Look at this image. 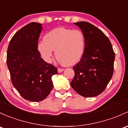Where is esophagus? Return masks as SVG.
<instances>
[{
    "instance_id": "1",
    "label": "esophagus",
    "mask_w": 128,
    "mask_h": 128,
    "mask_svg": "<svg viewBox=\"0 0 128 128\" xmlns=\"http://www.w3.org/2000/svg\"><path fill=\"white\" fill-rule=\"evenodd\" d=\"M64 68H58V71L59 73H60V72H62L63 70H64Z\"/></svg>"
}]
</instances>
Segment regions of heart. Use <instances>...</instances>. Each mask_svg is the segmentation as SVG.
Here are the masks:
<instances>
[{"instance_id":"b5f03b06","label":"heart","mask_w":128,"mask_h":128,"mask_svg":"<svg viewBox=\"0 0 128 128\" xmlns=\"http://www.w3.org/2000/svg\"><path fill=\"white\" fill-rule=\"evenodd\" d=\"M85 48V37L80 30L58 28L44 36L38 44V50L46 61L50 62L53 50L60 62L67 66L77 63L82 58Z\"/></svg>"}]
</instances>
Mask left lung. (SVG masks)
Wrapping results in <instances>:
<instances>
[{"label":"left lung","instance_id":"8db88e82","mask_svg":"<svg viewBox=\"0 0 128 128\" xmlns=\"http://www.w3.org/2000/svg\"><path fill=\"white\" fill-rule=\"evenodd\" d=\"M84 34L85 48L81 60L73 68L72 88L81 96L92 98L103 92L112 77L115 53L108 37L88 22H74Z\"/></svg>","mask_w":128,"mask_h":128}]
</instances>
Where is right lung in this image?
Masks as SVG:
<instances>
[{"label":"right lung","mask_w":128,"mask_h":128,"mask_svg":"<svg viewBox=\"0 0 128 128\" xmlns=\"http://www.w3.org/2000/svg\"><path fill=\"white\" fill-rule=\"evenodd\" d=\"M42 24L30 22L19 30L9 43L6 64L11 80L21 96L32 102L45 99L53 87L52 77L58 69L46 62L38 51Z\"/></svg>","instance_id":"add662e5"}]
</instances>
